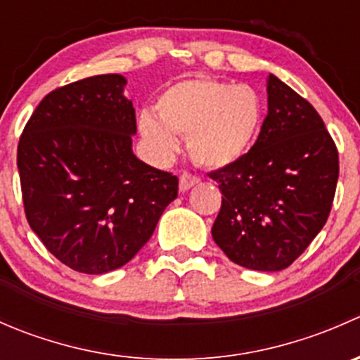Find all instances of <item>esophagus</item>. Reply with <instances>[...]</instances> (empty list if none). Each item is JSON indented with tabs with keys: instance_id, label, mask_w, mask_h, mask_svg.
Segmentation results:
<instances>
[{
	"instance_id": "obj_1",
	"label": "esophagus",
	"mask_w": 360,
	"mask_h": 360,
	"mask_svg": "<svg viewBox=\"0 0 360 360\" xmlns=\"http://www.w3.org/2000/svg\"><path fill=\"white\" fill-rule=\"evenodd\" d=\"M200 181V177L197 176V174H191V172H183L179 176V190L181 191H188L191 186H195V184Z\"/></svg>"
}]
</instances>
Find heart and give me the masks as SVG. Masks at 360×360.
Returning <instances> with one entry per match:
<instances>
[{
	"instance_id": "b5f03b06",
	"label": "heart",
	"mask_w": 360,
	"mask_h": 360,
	"mask_svg": "<svg viewBox=\"0 0 360 360\" xmlns=\"http://www.w3.org/2000/svg\"><path fill=\"white\" fill-rule=\"evenodd\" d=\"M157 119L143 112L139 129L160 160L177 153L188 137L191 157L205 167L231 165L252 148L264 118L263 99L249 85L214 78H188L163 90Z\"/></svg>"
}]
</instances>
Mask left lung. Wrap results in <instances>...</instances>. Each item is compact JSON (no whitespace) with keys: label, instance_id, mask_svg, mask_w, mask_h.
Here are the masks:
<instances>
[{"label":"left lung","instance_id":"8db88e82","mask_svg":"<svg viewBox=\"0 0 360 360\" xmlns=\"http://www.w3.org/2000/svg\"><path fill=\"white\" fill-rule=\"evenodd\" d=\"M338 174L336 144L321 115L270 75L256 143L238 162L209 174L223 193L214 242L249 270H284L328 221Z\"/></svg>","mask_w":360,"mask_h":360}]
</instances>
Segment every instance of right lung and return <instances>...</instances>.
Instances as JSON below:
<instances>
[{
	"mask_svg": "<svg viewBox=\"0 0 360 360\" xmlns=\"http://www.w3.org/2000/svg\"><path fill=\"white\" fill-rule=\"evenodd\" d=\"M127 79L97 75L52 90L20 134L17 167L31 230L66 266L106 274L150 240L179 179L132 153Z\"/></svg>",
	"mask_w": 360,
	"mask_h": 360,
	"instance_id": "right-lung-1",
	"label": "right lung"
}]
</instances>
